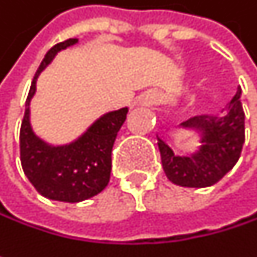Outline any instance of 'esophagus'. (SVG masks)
Wrapping results in <instances>:
<instances>
[{
  "instance_id": "1",
  "label": "esophagus",
  "mask_w": 257,
  "mask_h": 257,
  "mask_svg": "<svg viewBox=\"0 0 257 257\" xmlns=\"http://www.w3.org/2000/svg\"><path fill=\"white\" fill-rule=\"evenodd\" d=\"M161 101V95L158 90H146L137 98V105L141 107H152Z\"/></svg>"
}]
</instances>
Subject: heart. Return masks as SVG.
I'll return each mask as SVG.
<instances>
[{
  "label": "heart",
  "instance_id": "b5f03b06",
  "mask_svg": "<svg viewBox=\"0 0 257 257\" xmlns=\"http://www.w3.org/2000/svg\"><path fill=\"white\" fill-rule=\"evenodd\" d=\"M207 98H208L211 102H216V101H219V99L222 98V92H220L217 87H211V89L207 92Z\"/></svg>",
  "mask_w": 257,
  "mask_h": 257
}]
</instances>
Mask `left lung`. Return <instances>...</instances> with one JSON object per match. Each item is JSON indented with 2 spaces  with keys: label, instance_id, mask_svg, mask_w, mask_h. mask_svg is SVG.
<instances>
[{
  "label": "left lung",
  "instance_id": "left-lung-1",
  "mask_svg": "<svg viewBox=\"0 0 257 257\" xmlns=\"http://www.w3.org/2000/svg\"><path fill=\"white\" fill-rule=\"evenodd\" d=\"M241 90L232 98L225 117L195 116L180 126L198 135V150L180 156L158 137L161 161L170 181L183 187H208L223 179L238 162L244 144Z\"/></svg>",
  "mask_w": 257,
  "mask_h": 257
}]
</instances>
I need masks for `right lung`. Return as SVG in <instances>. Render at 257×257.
Here are the masks:
<instances>
[{"label": "right lung", "mask_w": 257, "mask_h": 257, "mask_svg": "<svg viewBox=\"0 0 257 257\" xmlns=\"http://www.w3.org/2000/svg\"><path fill=\"white\" fill-rule=\"evenodd\" d=\"M77 41V38H70L46 53L31 83L21 126V162L25 176L40 195L62 202H80L105 189L111 173L113 144L128 114V107L108 111L74 141L61 146L49 144L34 132L29 104L37 90V80L58 52Z\"/></svg>", "instance_id": "add662e5"}]
</instances>
